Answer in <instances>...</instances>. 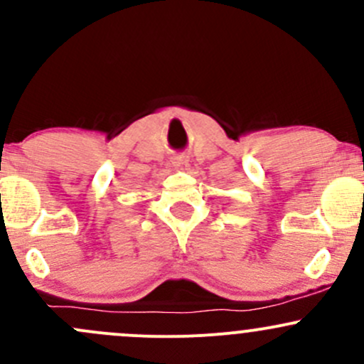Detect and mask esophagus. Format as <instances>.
Listing matches in <instances>:
<instances>
[{
  "mask_svg": "<svg viewBox=\"0 0 364 364\" xmlns=\"http://www.w3.org/2000/svg\"><path fill=\"white\" fill-rule=\"evenodd\" d=\"M172 167H174L176 171H188L190 161L185 155H176L174 159H172Z\"/></svg>",
  "mask_w": 364,
  "mask_h": 364,
  "instance_id": "obj_1",
  "label": "esophagus"
}]
</instances>
